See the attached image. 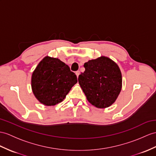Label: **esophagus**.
<instances>
[{
    "label": "esophagus",
    "mask_w": 156,
    "mask_h": 156,
    "mask_svg": "<svg viewBox=\"0 0 156 156\" xmlns=\"http://www.w3.org/2000/svg\"><path fill=\"white\" fill-rule=\"evenodd\" d=\"M75 74H76V75H77V77H78L79 74H80V71H77L75 72Z\"/></svg>",
    "instance_id": "34e87169"
}]
</instances>
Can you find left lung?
Returning a JSON list of instances; mask_svg holds the SVG:
<instances>
[{
  "label": "left lung",
  "instance_id": "obj_1",
  "mask_svg": "<svg viewBox=\"0 0 156 156\" xmlns=\"http://www.w3.org/2000/svg\"><path fill=\"white\" fill-rule=\"evenodd\" d=\"M85 71L78 81L87 99L99 108L110 107L122 89V74L119 67L107 57L101 56L84 64Z\"/></svg>",
  "mask_w": 156,
  "mask_h": 156
}]
</instances>
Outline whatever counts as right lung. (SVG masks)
<instances>
[{
	"mask_svg": "<svg viewBox=\"0 0 156 156\" xmlns=\"http://www.w3.org/2000/svg\"><path fill=\"white\" fill-rule=\"evenodd\" d=\"M77 83V76L69 67L58 58L46 56L32 75L34 96L41 104L54 106L59 103Z\"/></svg>",
	"mask_w": 156,
	"mask_h": 156,
	"instance_id": "obj_1",
	"label": "right lung"
}]
</instances>
